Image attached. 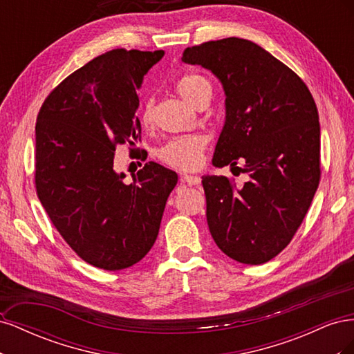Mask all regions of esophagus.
I'll return each mask as SVG.
<instances>
[{"mask_svg":"<svg viewBox=\"0 0 354 354\" xmlns=\"http://www.w3.org/2000/svg\"><path fill=\"white\" fill-rule=\"evenodd\" d=\"M181 183H186V185H190V186H198V185H201V177H198V176H187V174H185V176H181Z\"/></svg>","mask_w":354,"mask_h":354,"instance_id":"esophagus-1","label":"esophagus"}]
</instances>
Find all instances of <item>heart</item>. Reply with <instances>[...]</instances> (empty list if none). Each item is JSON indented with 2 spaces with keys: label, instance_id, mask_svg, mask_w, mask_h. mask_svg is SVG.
<instances>
[{
  "label": "heart",
  "instance_id": "obj_1",
  "mask_svg": "<svg viewBox=\"0 0 354 354\" xmlns=\"http://www.w3.org/2000/svg\"><path fill=\"white\" fill-rule=\"evenodd\" d=\"M207 87H211L208 80L201 77L198 73H186L181 78H178V81L176 82L177 93L190 104H194L199 93ZM142 121L145 125L151 124L152 121L151 103H147L145 106V111L142 113ZM205 145H207L205 137L201 134L180 136V137L171 138V140H168L162 147H160L158 151V156L164 164L173 167L176 169L192 171L199 167Z\"/></svg>",
  "mask_w": 354,
  "mask_h": 354
}]
</instances>
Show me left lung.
Segmentation results:
<instances>
[{
  "instance_id": "left-lung-1",
  "label": "left lung",
  "mask_w": 354,
  "mask_h": 354,
  "mask_svg": "<svg viewBox=\"0 0 354 354\" xmlns=\"http://www.w3.org/2000/svg\"><path fill=\"white\" fill-rule=\"evenodd\" d=\"M181 60L211 71L226 94L212 165L241 162L250 177L242 187L202 177L211 236L230 259L263 264L291 242L319 186L316 103L295 72L248 39L203 42Z\"/></svg>"
}]
</instances>
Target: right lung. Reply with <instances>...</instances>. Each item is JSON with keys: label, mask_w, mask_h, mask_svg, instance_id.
I'll use <instances>...</instances> for the list:
<instances>
[{"label": "right lung", "mask_w": 354, "mask_h": 354, "mask_svg": "<svg viewBox=\"0 0 354 354\" xmlns=\"http://www.w3.org/2000/svg\"><path fill=\"white\" fill-rule=\"evenodd\" d=\"M162 50H111L71 73L42 103L35 125V186L62 238L84 261L122 270L151 251L177 174L147 162L113 169L118 145L142 138L137 91Z\"/></svg>", "instance_id": "add662e5"}]
</instances>
